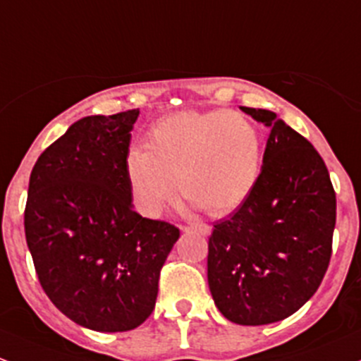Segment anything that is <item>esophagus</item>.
Returning a JSON list of instances; mask_svg holds the SVG:
<instances>
[{"mask_svg":"<svg viewBox=\"0 0 361 361\" xmlns=\"http://www.w3.org/2000/svg\"><path fill=\"white\" fill-rule=\"evenodd\" d=\"M183 231H197V233H200V235H209L211 226L206 225V223H195V225L183 226Z\"/></svg>","mask_w":361,"mask_h":361,"instance_id":"1","label":"esophagus"}]
</instances>
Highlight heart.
<instances>
[{
    "mask_svg": "<svg viewBox=\"0 0 361 361\" xmlns=\"http://www.w3.org/2000/svg\"><path fill=\"white\" fill-rule=\"evenodd\" d=\"M147 150L133 147L126 176L136 207L157 216L174 190L212 216L228 214L250 195L261 173V133L244 114L212 109L159 119Z\"/></svg>",
    "mask_w": 361,
    "mask_h": 361,
    "instance_id": "b5f03b06",
    "label": "heart"
}]
</instances>
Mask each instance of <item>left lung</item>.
Segmentation results:
<instances>
[{
	"instance_id": "left-lung-1",
	"label": "left lung",
	"mask_w": 361,
	"mask_h": 361,
	"mask_svg": "<svg viewBox=\"0 0 361 361\" xmlns=\"http://www.w3.org/2000/svg\"><path fill=\"white\" fill-rule=\"evenodd\" d=\"M240 109L270 136L254 190L212 228L207 282L223 317L267 325L290 317L320 287L332 256L336 192L305 136L275 112Z\"/></svg>"
}]
</instances>
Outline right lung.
I'll use <instances>...</instances> for the list:
<instances>
[{
    "instance_id": "obj_1",
    "label": "right lung",
    "mask_w": 361,
    "mask_h": 361,
    "mask_svg": "<svg viewBox=\"0 0 361 361\" xmlns=\"http://www.w3.org/2000/svg\"><path fill=\"white\" fill-rule=\"evenodd\" d=\"M138 114L82 117L30 173L24 226L37 279L56 308L91 331H133L150 317L180 238L174 225L133 209L126 155Z\"/></svg>"
}]
</instances>
